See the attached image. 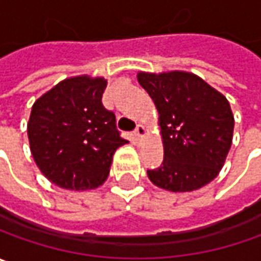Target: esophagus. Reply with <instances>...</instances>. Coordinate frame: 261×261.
I'll return each instance as SVG.
<instances>
[{
	"mask_svg": "<svg viewBox=\"0 0 261 261\" xmlns=\"http://www.w3.org/2000/svg\"><path fill=\"white\" fill-rule=\"evenodd\" d=\"M146 134H147L146 127H144V125H141V124H139V125H137V128H136V131H134V136H136V139L143 140L144 137H146Z\"/></svg>",
	"mask_w": 261,
	"mask_h": 261,
	"instance_id": "34e87169",
	"label": "esophagus"
}]
</instances>
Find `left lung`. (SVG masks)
<instances>
[{
    "label": "left lung",
    "instance_id": "1",
    "mask_svg": "<svg viewBox=\"0 0 261 261\" xmlns=\"http://www.w3.org/2000/svg\"><path fill=\"white\" fill-rule=\"evenodd\" d=\"M139 84L159 113L162 166L147 170L170 192H192L214 180L225 163L234 133L228 99L191 72H139Z\"/></svg>",
    "mask_w": 261,
    "mask_h": 261
}]
</instances>
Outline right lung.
I'll return each instance as SVG.
<instances>
[{
    "mask_svg": "<svg viewBox=\"0 0 261 261\" xmlns=\"http://www.w3.org/2000/svg\"><path fill=\"white\" fill-rule=\"evenodd\" d=\"M105 88L103 77H68L33 103L27 124L33 159L62 189L101 186L115 150L127 143L115 127L114 113L103 108Z\"/></svg>",
    "mask_w": 261,
    "mask_h": 261,
    "instance_id": "right-lung-1",
    "label": "right lung"
}]
</instances>
